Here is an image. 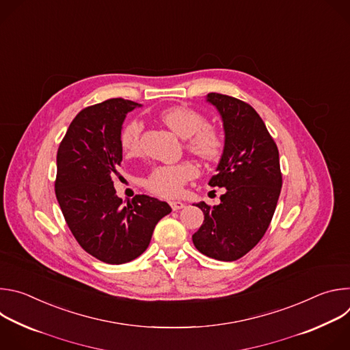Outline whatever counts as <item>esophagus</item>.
Returning <instances> with one entry per match:
<instances>
[{
  "label": "esophagus",
  "mask_w": 350,
  "mask_h": 350,
  "mask_svg": "<svg viewBox=\"0 0 350 350\" xmlns=\"http://www.w3.org/2000/svg\"><path fill=\"white\" fill-rule=\"evenodd\" d=\"M185 205L183 204V202H176V201H173V202H170V208L173 209V211H180V209H183Z\"/></svg>",
  "instance_id": "esophagus-1"
}]
</instances>
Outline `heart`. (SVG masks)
<instances>
[{"mask_svg":"<svg viewBox=\"0 0 350 350\" xmlns=\"http://www.w3.org/2000/svg\"><path fill=\"white\" fill-rule=\"evenodd\" d=\"M162 122L176 134L187 138V148L205 161H216L223 152V138L217 129L208 124V119L192 108L177 105L161 113ZM144 124L138 119L130 120L122 130L120 144L123 151L135 154L139 149V139ZM198 176V167L191 161L177 165H162L151 170L144 181L145 188L162 198H176L183 187Z\"/></svg>","mask_w":350,"mask_h":350,"instance_id":"b5f03b06","label":"heart"}]
</instances>
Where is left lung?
<instances>
[{"instance_id": "8db88e82", "label": "left lung", "mask_w": 350, "mask_h": 350, "mask_svg": "<svg viewBox=\"0 0 350 350\" xmlns=\"http://www.w3.org/2000/svg\"><path fill=\"white\" fill-rule=\"evenodd\" d=\"M208 101L221 115L224 151L209 185L226 188L217 206L199 202L204 224L192 235L199 252L232 262L266 234L282 185L278 148L258 112L241 99L209 92Z\"/></svg>"}]
</instances>
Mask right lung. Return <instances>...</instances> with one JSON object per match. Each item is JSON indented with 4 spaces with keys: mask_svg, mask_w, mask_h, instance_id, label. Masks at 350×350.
I'll use <instances>...</instances> for the list:
<instances>
[{
    "mask_svg": "<svg viewBox=\"0 0 350 350\" xmlns=\"http://www.w3.org/2000/svg\"><path fill=\"white\" fill-rule=\"evenodd\" d=\"M137 103L112 98L84 108L72 120L57 154L55 195L65 221L87 254L123 265L144 254L166 202L135 195L126 206L113 177L122 163V124Z\"/></svg>",
    "mask_w": 350,
    "mask_h": 350,
    "instance_id": "right-lung-1",
    "label": "right lung"
}]
</instances>
